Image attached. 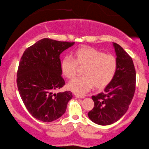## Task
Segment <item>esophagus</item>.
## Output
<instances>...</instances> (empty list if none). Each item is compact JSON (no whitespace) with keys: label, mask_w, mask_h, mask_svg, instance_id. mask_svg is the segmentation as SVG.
<instances>
[{"label":"esophagus","mask_w":149,"mask_h":149,"mask_svg":"<svg viewBox=\"0 0 149 149\" xmlns=\"http://www.w3.org/2000/svg\"><path fill=\"white\" fill-rule=\"evenodd\" d=\"M74 96L77 97V98H84V97H85L84 95L78 93H74Z\"/></svg>","instance_id":"1"}]
</instances>
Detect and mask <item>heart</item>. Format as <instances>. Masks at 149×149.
Returning a JSON list of instances; mask_svg holds the SVG:
<instances>
[{
	"label": "heart",
	"mask_w": 149,
	"mask_h": 149,
	"mask_svg": "<svg viewBox=\"0 0 149 149\" xmlns=\"http://www.w3.org/2000/svg\"><path fill=\"white\" fill-rule=\"evenodd\" d=\"M74 57L66 56L61 61L62 73L68 79L76 76L79 67H84L81 77L70 81L71 90L85 93L95 86L102 89L107 86L115 77L118 70V61L114 56L106 54L92 47H81L74 52Z\"/></svg>",
	"instance_id": "1"
}]
</instances>
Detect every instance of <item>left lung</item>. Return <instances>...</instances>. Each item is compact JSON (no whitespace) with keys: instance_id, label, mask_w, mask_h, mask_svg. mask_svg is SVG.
Returning a JSON list of instances; mask_svg holds the SVG:
<instances>
[{"instance_id":"1","label":"left lung","mask_w":149,"mask_h":149,"mask_svg":"<svg viewBox=\"0 0 149 149\" xmlns=\"http://www.w3.org/2000/svg\"><path fill=\"white\" fill-rule=\"evenodd\" d=\"M118 70L112 81L104 91L93 95L94 107L88 113L91 120L101 125L118 120L128 109L136 86V71L132 58L118 44L113 42Z\"/></svg>"}]
</instances>
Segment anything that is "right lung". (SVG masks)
Instances as JSON below:
<instances>
[{"label": "right lung", "instance_id": "add662e5", "mask_svg": "<svg viewBox=\"0 0 149 149\" xmlns=\"http://www.w3.org/2000/svg\"><path fill=\"white\" fill-rule=\"evenodd\" d=\"M74 43L44 38L28 47L21 58L17 88L26 108L36 119L52 122L65 112L72 93L54 91L65 84L60 54Z\"/></svg>", "mask_w": 149, "mask_h": 149}]
</instances>
